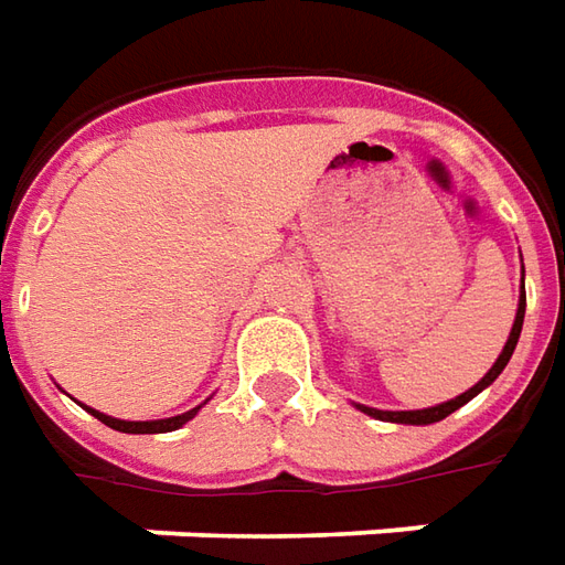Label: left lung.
I'll use <instances>...</instances> for the list:
<instances>
[{"label": "left lung", "mask_w": 565, "mask_h": 565, "mask_svg": "<svg viewBox=\"0 0 565 565\" xmlns=\"http://www.w3.org/2000/svg\"><path fill=\"white\" fill-rule=\"evenodd\" d=\"M523 275H525V271H523ZM523 318H525V281H523V290H520V302H516V318H513V328H510L508 343H504L501 355H498L492 367H489V374L479 380L476 386H470L467 393L455 395V398H448V402H443V405H433V408H420V412H380V408H367V405H355V408L367 414V417L386 420V424H408V427H427V424H439V420H445L448 414L458 412L460 405H467L470 398H476V395L482 393V390H489L494 380H498V374H501V371L508 367L510 355H513V349H516V343H520V333H523Z\"/></svg>", "instance_id": "8db88e82"}]
</instances>
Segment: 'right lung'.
I'll list each match as a JSON object with an SVG mask.
<instances>
[{"label":"right lung","mask_w":565,"mask_h":565,"mask_svg":"<svg viewBox=\"0 0 565 565\" xmlns=\"http://www.w3.org/2000/svg\"><path fill=\"white\" fill-rule=\"evenodd\" d=\"M206 402H210V398H206ZM206 402H201L198 408H191V412H185V414H175V417H163V420H120V417H110V414L95 412V408H86V405H83V408H86L92 417H98L102 424H107L110 429H120V433H172V429L185 427L188 420H191L194 414L201 412Z\"/></svg>","instance_id":"add662e5"}]
</instances>
